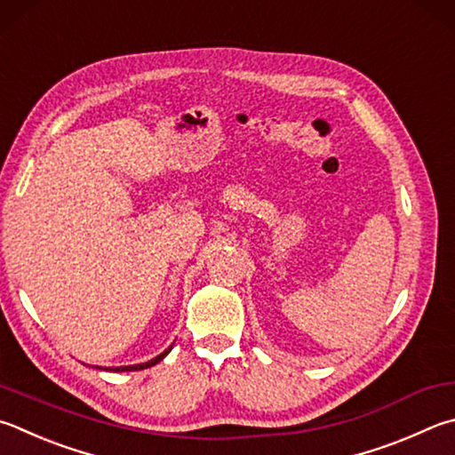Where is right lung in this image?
I'll return each mask as SVG.
<instances>
[{
	"instance_id": "obj_1",
	"label": "right lung",
	"mask_w": 455,
	"mask_h": 455,
	"mask_svg": "<svg viewBox=\"0 0 455 455\" xmlns=\"http://www.w3.org/2000/svg\"><path fill=\"white\" fill-rule=\"evenodd\" d=\"M171 352V348H167L164 350L163 354H159V356L156 358H153V360H148V362H145V364H137V366H121V368H111L113 371H135V370H145V368H151V366H155L156 362H161L164 356H167V354ZM107 370V368H105Z\"/></svg>"
}]
</instances>
